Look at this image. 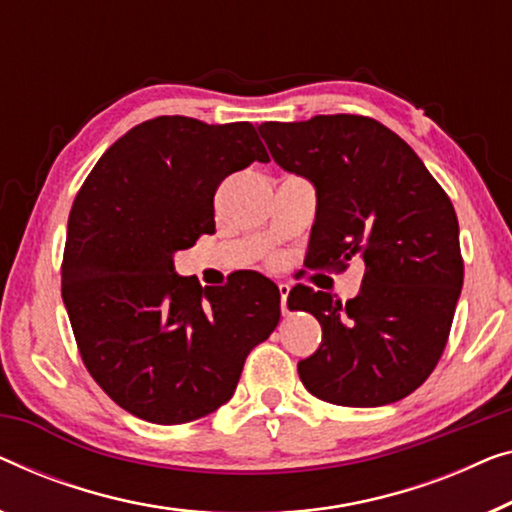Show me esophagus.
<instances>
[{
    "instance_id": "1",
    "label": "esophagus",
    "mask_w": 512,
    "mask_h": 512,
    "mask_svg": "<svg viewBox=\"0 0 512 512\" xmlns=\"http://www.w3.org/2000/svg\"><path fill=\"white\" fill-rule=\"evenodd\" d=\"M288 293H291V286H288V284H279V295H281V311H284V314H288V305H286V300H288Z\"/></svg>"
}]
</instances>
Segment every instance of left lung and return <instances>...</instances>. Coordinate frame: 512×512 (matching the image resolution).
I'll return each instance as SVG.
<instances>
[{
  "label": "left lung",
  "instance_id": "8db88e82",
  "mask_svg": "<svg viewBox=\"0 0 512 512\" xmlns=\"http://www.w3.org/2000/svg\"><path fill=\"white\" fill-rule=\"evenodd\" d=\"M272 159L316 189L309 268L365 265L346 305L295 286L288 309L316 316L323 337L298 362L311 395L385 406L420 388L439 362L462 293L455 207L420 157L381 122L316 115L258 127Z\"/></svg>",
  "mask_w": 512,
  "mask_h": 512
}]
</instances>
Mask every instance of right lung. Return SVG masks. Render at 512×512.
I'll return each instance as SVG.
<instances>
[{
    "label": "right lung",
    "mask_w": 512,
    "mask_h": 512,
    "mask_svg": "<svg viewBox=\"0 0 512 512\" xmlns=\"http://www.w3.org/2000/svg\"><path fill=\"white\" fill-rule=\"evenodd\" d=\"M270 157L249 122L161 115L110 145L69 214L62 300L92 379L124 411L182 425L238 388L281 316L279 288L247 274L201 286L175 254L214 233V191Z\"/></svg>",
    "instance_id": "add662e5"
}]
</instances>
